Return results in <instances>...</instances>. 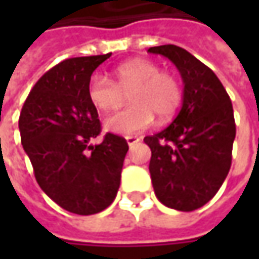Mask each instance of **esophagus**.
Segmentation results:
<instances>
[{"mask_svg": "<svg viewBox=\"0 0 259 259\" xmlns=\"http://www.w3.org/2000/svg\"><path fill=\"white\" fill-rule=\"evenodd\" d=\"M125 140H126V143H128L130 147H134V145L140 141V138H137V137H126Z\"/></svg>", "mask_w": 259, "mask_h": 259, "instance_id": "34e87169", "label": "esophagus"}]
</instances>
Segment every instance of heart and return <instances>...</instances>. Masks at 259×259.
Here are the masks:
<instances>
[{
	"label": "heart",
	"instance_id": "heart-1",
	"mask_svg": "<svg viewBox=\"0 0 259 259\" xmlns=\"http://www.w3.org/2000/svg\"><path fill=\"white\" fill-rule=\"evenodd\" d=\"M115 82L104 75H94L88 85V96L101 111L116 109L130 94L133 105L109 115L104 121L106 131L121 135L138 134L154 122L170 119L182 102V86L177 77L163 72L160 66L135 59L114 70Z\"/></svg>",
	"mask_w": 259,
	"mask_h": 259
}]
</instances>
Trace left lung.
<instances>
[{
    "label": "left lung",
    "instance_id": "left-lung-1",
    "mask_svg": "<svg viewBox=\"0 0 259 259\" xmlns=\"http://www.w3.org/2000/svg\"><path fill=\"white\" fill-rule=\"evenodd\" d=\"M148 52L173 62L184 83L179 115L163 131L144 138L151 148V182L161 203L192 212L218 193L229 173L234 108L218 76L187 50L164 45Z\"/></svg>",
    "mask_w": 259,
    "mask_h": 259
}]
</instances>
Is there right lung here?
<instances>
[{"instance_id":"obj_1","label":"right lung","mask_w":259,"mask_h":259,"mask_svg":"<svg viewBox=\"0 0 259 259\" xmlns=\"http://www.w3.org/2000/svg\"><path fill=\"white\" fill-rule=\"evenodd\" d=\"M109 57H73L52 67L27 96L18 119L38 186L76 214L99 213L114 202L128 151L125 138L109 133L101 144H89L101 134V124L88 85Z\"/></svg>"}]
</instances>
